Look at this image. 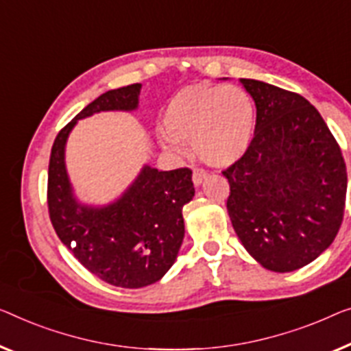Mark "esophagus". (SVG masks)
Instances as JSON below:
<instances>
[{
  "label": "esophagus",
  "instance_id": "obj_1",
  "mask_svg": "<svg viewBox=\"0 0 351 351\" xmlns=\"http://www.w3.org/2000/svg\"><path fill=\"white\" fill-rule=\"evenodd\" d=\"M206 170H203V169H193V171H192V181H193V184L195 186H200L202 182H203V180H205L206 178Z\"/></svg>",
  "mask_w": 351,
  "mask_h": 351
}]
</instances>
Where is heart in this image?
<instances>
[{"mask_svg": "<svg viewBox=\"0 0 351 351\" xmlns=\"http://www.w3.org/2000/svg\"><path fill=\"white\" fill-rule=\"evenodd\" d=\"M255 110L247 91L237 85L197 83L182 88L162 113L167 134L159 140L165 149L182 153L178 140L192 142L193 153L213 167L237 162L249 148Z\"/></svg>", "mask_w": 351, "mask_h": 351, "instance_id": "b5f03b06", "label": "heart"}]
</instances>
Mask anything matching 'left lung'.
Segmentation results:
<instances>
[{
	"mask_svg": "<svg viewBox=\"0 0 351 351\" xmlns=\"http://www.w3.org/2000/svg\"><path fill=\"white\" fill-rule=\"evenodd\" d=\"M257 107L254 138L228 180V216L245 250L266 269L309 265L343 221L347 167L318 110L300 94L250 78Z\"/></svg>",
	"mask_w": 351,
	"mask_h": 351,
	"instance_id": "obj_1",
	"label": "left lung"
}]
</instances>
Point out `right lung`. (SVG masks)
Returning <instances> with one entry per match:
<instances>
[{"label":"right lung","mask_w":351,"mask_h":351,"mask_svg":"<svg viewBox=\"0 0 351 351\" xmlns=\"http://www.w3.org/2000/svg\"><path fill=\"white\" fill-rule=\"evenodd\" d=\"M140 88L134 83L104 93L67 123L51 146L47 181L49 216L61 243L90 273L123 289L154 284L175 263L184 238L182 206L195 193L192 170L145 167L118 202L88 208L72 197L64 145L77 119L106 110L137 108Z\"/></svg>","instance_id":"add662e5"}]
</instances>
